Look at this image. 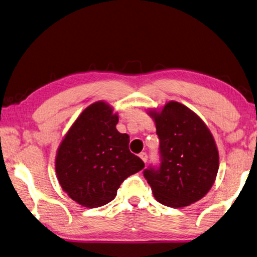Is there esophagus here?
Returning a JSON list of instances; mask_svg holds the SVG:
<instances>
[{"instance_id": "esophagus-1", "label": "esophagus", "mask_w": 257, "mask_h": 257, "mask_svg": "<svg viewBox=\"0 0 257 257\" xmlns=\"http://www.w3.org/2000/svg\"><path fill=\"white\" fill-rule=\"evenodd\" d=\"M140 158L142 159V161L145 163L148 161V154L145 153V152H142V153H140Z\"/></svg>"}]
</instances>
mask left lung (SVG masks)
<instances>
[{
	"label": "left lung",
	"mask_w": 257,
	"mask_h": 257,
	"mask_svg": "<svg viewBox=\"0 0 257 257\" xmlns=\"http://www.w3.org/2000/svg\"><path fill=\"white\" fill-rule=\"evenodd\" d=\"M150 115L160 140V166L143 176L164 206L186 207L210 190L219 168L215 140L202 119L187 106L171 100Z\"/></svg>",
	"instance_id": "8db88e82"
}]
</instances>
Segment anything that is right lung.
Returning a JSON list of instances; mask_svg holds the SVG:
<instances>
[{
  "label": "right lung",
  "mask_w": 257,
  "mask_h": 257,
  "mask_svg": "<svg viewBox=\"0 0 257 257\" xmlns=\"http://www.w3.org/2000/svg\"><path fill=\"white\" fill-rule=\"evenodd\" d=\"M117 114L105 101L83 110L57 151L58 181L72 200L87 208L112 201L125 179L144 162L128 149L130 137L116 130Z\"/></svg>",
  "instance_id": "add662e5"
}]
</instances>
